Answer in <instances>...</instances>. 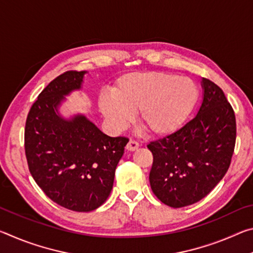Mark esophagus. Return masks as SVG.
<instances>
[{"label":"esophagus","instance_id":"34e87169","mask_svg":"<svg viewBox=\"0 0 253 253\" xmlns=\"http://www.w3.org/2000/svg\"><path fill=\"white\" fill-rule=\"evenodd\" d=\"M138 147H139L138 142H136V140H134V139H130L129 142H128L127 146H126L127 151H129V152H134V151H136V149L138 148Z\"/></svg>","mask_w":253,"mask_h":253}]
</instances>
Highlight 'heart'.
Instances as JSON below:
<instances>
[{
  "label": "heart",
  "instance_id": "b5f03b06",
  "mask_svg": "<svg viewBox=\"0 0 253 253\" xmlns=\"http://www.w3.org/2000/svg\"><path fill=\"white\" fill-rule=\"evenodd\" d=\"M111 96L102 95L99 107L117 129L138 113L139 123L149 134L166 136L181 128L198 102L193 80L169 72H131L119 78Z\"/></svg>",
  "mask_w": 253,
  "mask_h": 253
}]
</instances>
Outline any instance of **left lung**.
<instances>
[{"label": "left lung", "mask_w": 253, "mask_h": 253, "mask_svg": "<svg viewBox=\"0 0 253 253\" xmlns=\"http://www.w3.org/2000/svg\"><path fill=\"white\" fill-rule=\"evenodd\" d=\"M203 101L196 116L173 134L148 143L153 154L149 183L156 198L183 208L205 198L228 172L237 124L219 85L202 79Z\"/></svg>", "instance_id": "1"}]
</instances>
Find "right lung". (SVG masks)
Returning <instances> with one entry per match:
<instances>
[{
	"mask_svg": "<svg viewBox=\"0 0 253 253\" xmlns=\"http://www.w3.org/2000/svg\"><path fill=\"white\" fill-rule=\"evenodd\" d=\"M84 74L70 70L51 81L30 108L24 129L33 179L53 202L76 212L93 211L108 199L129 140L105 135L83 115L67 121L58 114L63 96L81 88Z\"/></svg>",
	"mask_w": 253,
	"mask_h": 253,
	"instance_id": "right-lung-1",
	"label": "right lung"
}]
</instances>
